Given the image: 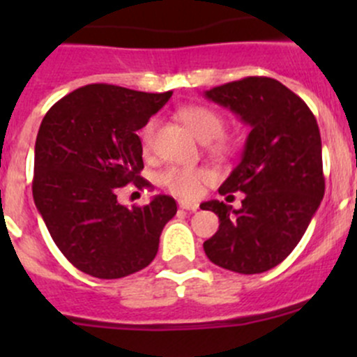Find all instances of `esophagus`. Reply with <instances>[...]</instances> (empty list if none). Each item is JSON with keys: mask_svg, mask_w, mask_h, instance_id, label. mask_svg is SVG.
I'll list each match as a JSON object with an SVG mask.
<instances>
[{"mask_svg": "<svg viewBox=\"0 0 357 357\" xmlns=\"http://www.w3.org/2000/svg\"><path fill=\"white\" fill-rule=\"evenodd\" d=\"M179 207L185 208V211L195 212L199 208V204H193V202H186V200H179Z\"/></svg>", "mask_w": 357, "mask_h": 357, "instance_id": "obj_1", "label": "esophagus"}]
</instances>
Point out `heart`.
I'll return each mask as SVG.
<instances>
[{
    "mask_svg": "<svg viewBox=\"0 0 357 357\" xmlns=\"http://www.w3.org/2000/svg\"><path fill=\"white\" fill-rule=\"evenodd\" d=\"M181 119L193 131L200 142L208 143L211 150L222 152L228 149V143L222 138L225 131V119L221 114L204 105H192L181 110ZM157 131V119H150L142 129L143 150L150 152L153 146V138ZM211 181V172L204 167H179L171 165L160 174V183L169 190L185 199H195L200 195L202 186Z\"/></svg>",
    "mask_w": 357,
    "mask_h": 357,
    "instance_id": "b5f03b06",
    "label": "heart"
}]
</instances>
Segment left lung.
<instances>
[{
  "instance_id": "8db88e82",
  "label": "left lung",
  "mask_w": 357,
  "mask_h": 357,
  "mask_svg": "<svg viewBox=\"0 0 357 357\" xmlns=\"http://www.w3.org/2000/svg\"><path fill=\"white\" fill-rule=\"evenodd\" d=\"M205 96L240 115L250 132L242 160L219 188L228 199L245 193L242 207L219 200L200 205L219 218L204 250L229 271L264 273L297 247L325 195L318 122L301 96L271 77L240 79Z\"/></svg>"
}]
</instances>
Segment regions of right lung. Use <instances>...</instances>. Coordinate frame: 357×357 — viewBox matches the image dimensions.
Instances as JSON below:
<instances>
[{
	"label": "right lung",
	"mask_w": 357,
	"mask_h": 357,
	"mask_svg": "<svg viewBox=\"0 0 357 357\" xmlns=\"http://www.w3.org/2000/svg\"><path fill=\"white\" fill-rule=\"evenodd\" d=\"M172 91L143 93L88 84L55 103L41 122L34 149L32 197L53 242L79 271L117 280L146 268L158 250L172 197L128 208L117 188H152L143 169L138 129Z\"/></svg>",
	"instance_id": "obj_1"
}]
</instances>
